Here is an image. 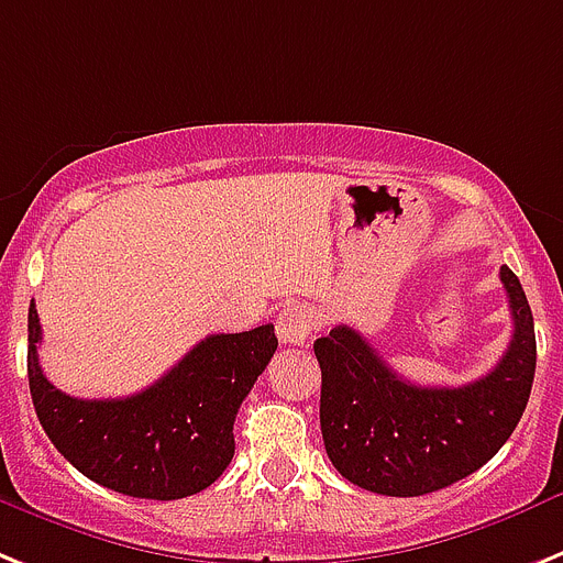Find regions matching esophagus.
I'll list each match as a JSON object with an SVG mask.
<instances>
[{"mask_svg": "<svg viewBox=\"0 0 563 563\" xmlns=\"http://www.w3.org/2000/svg\"><path fill=\"white\" fill-rule=\"evenodd\" d=\"M274 329H277V338H280V343H291V346H303L306 340L311 338V332H314V314H311L309 306H286V309L277 314V323H274Z\"/></svg>", "mask_w": 563, "mask_h": 563, "instance_id": "esophagus-1", "label": "esophagus"}]
</instances>
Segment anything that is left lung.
<instances>
[{
	"mask_svg": "<svg viewBox=\"0 0 563 563\" xmlns=\"http://www.w3.org/2000/svg\"><path fill=\"white\" fill-rule=\"evenodd\" d=\"M500 283L515 332L498 366L472 384H409L352 325L314 340L320 429L343 478L377 495L415 498L466 478L507 443L530 400L536 325L512 268L500 266Z\"/></svg>",
	"mask_w": 563,
	"mask_h": 563,
	"instance_id": "obj_1",
	"label": "left lung"
}]
</instances>
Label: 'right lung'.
<instances>
[{
	"instance_id": "1",
	"label": "right lung",
	"mask_w": 563,
	"mask_h": 563,
	"mask_svg": "<svg viewBox=\"0 0 563 563\" xmlns=\"http://www.w3.org/2000/svg\"><path fill=\"white\" fill-rule=\"evenodd\" d=\"M42 325L27 309V380L42 429L85 478L131 498L177 500L214 484L234 457V418L272 361L274 325L200 340L131 398L82 400L40 366Z\"/></svg>"
}]
</instances>
